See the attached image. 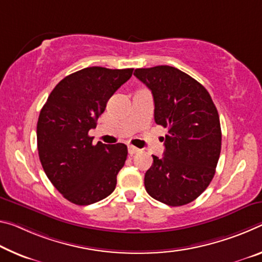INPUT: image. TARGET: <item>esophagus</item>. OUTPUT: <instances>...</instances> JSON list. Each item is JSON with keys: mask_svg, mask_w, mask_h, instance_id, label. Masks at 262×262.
<instances>
[{"mask_svg": "<svg viewBox=\"0 0 262 262\" xmlns=\"http://www.w3.org/2000/svg\"><path fill=\"white\" fill-rule=\"evenodd\" d=\"M140 151L139 148H136L134 146H128V152L130 154V155H134V154H138Z\"/></svg>", "mask_w": 262, "mask_h": 262, "instance_id": "esophagus-1", "label": "esophagus"}]
</instances>
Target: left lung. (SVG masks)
<instances>
[{"instance_id": "obj_1", "label": "left lung", "mask_w": 262, "mask_h": 262, "mask_svg": "<svg viewBox=\"0 0 262 262\" xmlns=\"http://www.w3.org/2000/svg\"><path fill=\"white\" fill-rule=\"evenodd\" d=\"M134 76L151 91L155 122L168 128L163 157L152 155L144 175L147 192L169 206L189 204L214 176L222 149L218 111L204 86L172 66L136 69Z\"/></svg>"}]
</instances>
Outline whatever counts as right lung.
<instances>
[{"label":"right lung","mask_w":262,"mask_h":262,"mask_svg":"<svg viewBox=\"0 0 262 262\" xmlns=\"http://www.w3.org/2000/svg\"><path fill=\"white\" fill-rule=\"evenodd\" d=\"M134 69H82L65 77L50 93L37 122V148L53 186L73 204L90 205L113 192L127 159V146L92 144L89 130L107 101Z\"/></svg>","instance_id":"add662e5"}]
</instances>
